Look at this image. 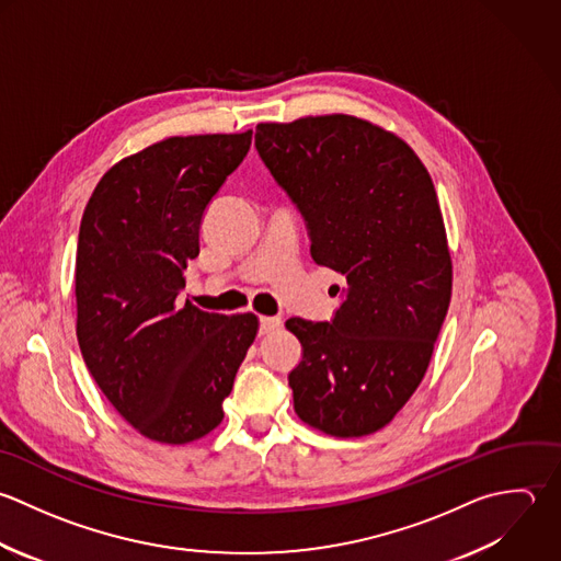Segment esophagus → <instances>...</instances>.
Returning a JSON list of instances; mask_svg holds the SVG:
<instances>
[{"label":"esophagus","mask_w":561,"mask_h":561,"mask_svg":"<svg viewBox=\"0 0 561 561\" xmlns=\"http://www.w3.org/2000/svg\"><path fill=\"white\" fill-rule=\"evenodd\" d=\"M282 325L279 317H262L260 319V334H271Z\"/></svg>","instance_id":"esophagus-1"}]
</instances>
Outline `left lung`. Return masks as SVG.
<instances>
[{"label": "left lung", "mask_w": 561, "mask_h": 561, "mask_svg": "<svg viewBox=\"0 0 561 561\" xmlns=\"http://www.w3.org/2000/svg\"><path fill=\"white\" fill-rule=\"evenodd\" d=\"M255 148L306 218L312 260L347 282L332 321H286L304 347L295 413L332 437L371 435L424 380L450 306L433 179L404 139L345 113L262 122Z\"/></svg>", "instance_id": "left-lung-1"}]
</instances>
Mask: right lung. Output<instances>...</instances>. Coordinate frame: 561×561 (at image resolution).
I'll return each instance as SVG.
<instances>
[{
    "label": "right lung",
    "instance_id": "add662e5",
    "mask_svg": "<svg viewBox=\"0 0 561 561\" xmlns=\"http://www.w3.org/2000/svg\"><path fill=\"white\" fill-rule=\"evenodd\" d=\"M251 130L161 139L98 181L78 233L76 336L87 369L144 437L181 446L211 433L260 321L176 304L205 207Z\"/></svg>",
    "mask_w": 561,
    "mask_h": 561
}]
</instances>
